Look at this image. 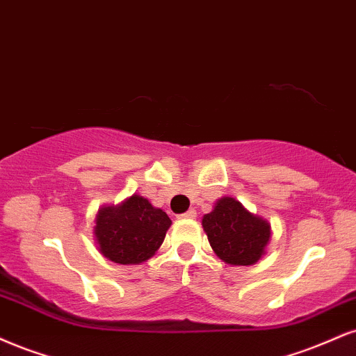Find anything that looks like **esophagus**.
<instances>
[{"label": "esophagus", "instance_id": "1", "mask_svg": "<svg viewBox=\"0 0 356 356\" xmlns=\"http://www.w3.org/2000/svg\"><path fill=\"white\" fill-rule=\"evenodd\" d=\"M182 219H195L197 217V212L194 211V209H189V211H187L186 213H182Z\"/></svg>", "mask_w": 356, "mask_h": 356}]
</instances>
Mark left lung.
<instances>
[{
  "label": "left lung",
  "instance_id": "left-lung-1",
  "mask_svg": "<svg viewBox=\"0 0 356 356\" xmlns=\"http://www.w3.org/2000/svg\"><path fill=\"white\" fill-rule=\"evenodd\" d=\"M202 227L213 252L230 265H254L270 238V225L232 197L220 199Z\"/></svg>",
  "mask_w": 356,
  "mask_h": 356
}]
</instances>
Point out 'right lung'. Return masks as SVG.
<instances>
[{
  "instance_id": "add662e5",
  "label": "right lung",
  "mask_w": 356,
  "mask_h": 356,
  "mask_svg": "<svg viewBox=\"0 0 356 356\" xmlns=\"http://www.w3.org/2000/svg\"><path fill=\"white\" fill-rule=\"evenodd\" d=\"M170 224L164 211L152 207L144 197L132 195L119 207L101 209L94 234L101 254L109 260L140 264L156 254Z\"/></svg>"
}]
</instances>
